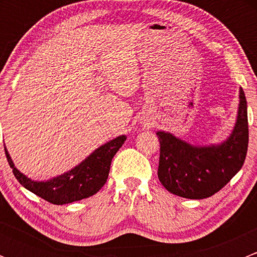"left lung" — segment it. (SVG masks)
<instances>
[{
    "mask_svg": "<svg viewBox=\"0 0 257 257\" xmlns=\"http://www.w3.org/2000/svg\"><path fill=\"white\" fill-rule=\"evenodd\" d=\"M160 158L158 178L168 191L186 199H205L224 188L239 173L248 145L247 103L239 89L234 128L220 143L195 145L158 131Z\"/></svg>",
    "mask_w": 257,
    "mask_h": 257,
    "instance_id": "1",
    "label": "left lung"
}]
</instances>
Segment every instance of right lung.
I'll use <instances>...</instances> for the list:
<instances>
[{"instance_id": "add662e5", "label": "right lung", "mask_w": 257, "mask_h": 257, "mask_svg": "<svg viewBox=\"0 0 257 257\" xmlns=\"http://www.w3.org/2000/svg\"><path fill=\"white\" fill-rule=\"evenodd\" d=\"M126 137L119 136L90 153L84 160L69 169L68 172L57 175L48 180H33L15 167V163L5 147L7 162L15 177L23 188L32 191L40 198L56 205L73 203L89 198L103 188L109 175L110 163L119 148L124 144Z\"/></svg>"}]
</instances>
